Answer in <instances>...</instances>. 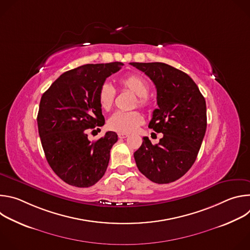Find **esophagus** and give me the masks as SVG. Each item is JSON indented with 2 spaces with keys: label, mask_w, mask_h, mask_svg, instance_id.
<instances>
[{
  "label": "esophagus",
  "mask_w": 250,
  "mask_h": 250,
  "mask_svg": "<svg viewBox=\"0 0 250 250\" xmlns=\"http://www.w3.org/2000/svg\"><path fill=\"white\" fill-rule=\"evenodd\" d=\"M118 135H119V137H120V138H126V137L128 136V134H127V133H119Z\"/></svg>",
  "instance_id": "obj_1"
}]
</instances>
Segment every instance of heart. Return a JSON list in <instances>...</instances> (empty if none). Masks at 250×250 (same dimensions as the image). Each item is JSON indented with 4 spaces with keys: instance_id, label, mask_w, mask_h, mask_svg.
Returning <instances> with one entry per match:
<instances>
[{
    "instance_id": "heart-1",
    "label": "heart",
    "mask_w": 250,
    "mask_h": 250,
    "mask_svg": "<svg viewBox=\"0 0 250 250\" xmlns=\"http://www.w3.org/2000/svg\"><path fill=\"white\" fill-rule=\"evenodd\" d=\"M120 83L124 89L136 95L134 106L138 104L140 108H147L150 104L147 96L149 92V84L145 77L132 74L123 78ZM115 98L116 91L111 84L104 83L100 87L98 101L103 110H111L115 102ZM142 124H144V117L137 111L117 112L108 121L109 128L119 133H130Z\"/></svg>"
}]
</instances>
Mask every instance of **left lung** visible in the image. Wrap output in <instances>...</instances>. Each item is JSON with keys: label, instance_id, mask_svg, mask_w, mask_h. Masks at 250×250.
<instances>
[{"label": "left lung", "instance_id": "1", "mask_svg": "<svg viewBox=\"0 0 250 250\" xmlns=\"http://www.w3.org/2000/svg\"><path fill=\"white\" fill-rule=\"evenodd\" d=\"M130 65L145 72L156 87L158 109L148 127L163 133L157 145L145 136L134 152L138 170L157 184L179 179L194 164L207 128L206 101L193 79L161 62Z\"/></svg>", "mask_w": 250, "mask_h": 250}]
</instances>
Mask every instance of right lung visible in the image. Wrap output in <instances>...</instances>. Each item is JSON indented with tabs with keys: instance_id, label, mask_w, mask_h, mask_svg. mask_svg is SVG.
I'll use <instances>...</instances> for the list:
<instances>
[{
	"instance_id": "add662e5",
	"label": "right lung",
	"mask_w": 250,
	"mask_h": 250,
	"mask_svg": "<svg viewBox=\"0 0 250 250\" xmlns=\"http://www.w3.org/2000/svg\"><path fill=\"white\" fill-rule=\"evenodd\" d=\"M123 65L86 64L69 70L42 97L38 125L42 148L54 173L71 186H93L108 167L118 134L106 131L90 141L87 130L104 125L98 93L105 79Z\"/></svg>"
}]
</instances>
